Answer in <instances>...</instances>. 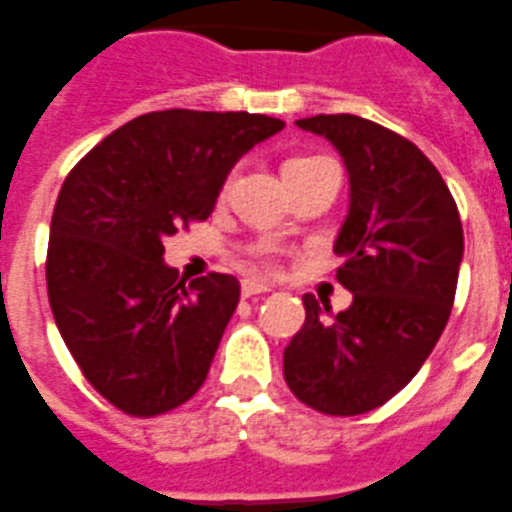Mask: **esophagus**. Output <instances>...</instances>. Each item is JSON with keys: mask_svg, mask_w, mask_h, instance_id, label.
I'll return each mask as SVG.
<instances>
[{"mask_svg": "<svg viewBox=\"0 0 512 512\" xmlns=\"http://www.w3.org/2000/svg\"><path fill=\"white\" fill-rule=\"evenodd\" d=\"M272 292L270 286H264L259 281H242V297H256V294Z\"/></svg>", "mask_w": 512, "mask_h": 512, "instance_id": "1", "label": "esophagus"}]
</instances>
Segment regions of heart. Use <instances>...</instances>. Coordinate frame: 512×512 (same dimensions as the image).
I'll use <instances>...</instances> for the list:
<instances>
[{"mask_svg":"<svg viewBox=\"0 0 512 512\" xmlns=\"http://www.w3.org/2000/svg\"><path fill=\"white\" fill-rule=\"evenodd\" d=\"M302 160H311V158H292V160H286V166H294V163H302ZM286 166H283V169H286ZM253 256L259 259V264H267V267H270V253H267V248H256Z\"/></svg>","mask_w":512,"mask_h":512,"instance_id":"obj_1","label":"heart"}]
</instances>
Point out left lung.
<instances>
[{"label": "left lung", "mask_w": 512, "mask_h": 512, "mask_svg": "<svg viewBox=\"0 0 512 512\" xmlns=\"http://www.w3.org/2000/svg\"><path fill=\"white\" fill-rule=\"evenodd\" d=\"M349 171V215L335 272L352 292L341 313L305 294V324L283 352L302 404L333 417L371 412L412 382L450 319L464 229L445 179L412 141L354 114L297 119Z\"/></svg>", "instance_id": "left-lung-1"}]
</instances>
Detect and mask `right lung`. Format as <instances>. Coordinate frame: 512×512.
<instances>
[{"label":"right lung","mask_w":512,"mask_h":512,"mask_svg":"<svg viewBox=\"0 0 512 512\" xmlns=\"http://www.w3.org/2000/svg\"><path fill=\"white\" fill-rule=\"evenodd\" d=\"M283 122L169 108L130 119L76 163L48 237V302L108 404L155 417L199 393L240 302L234 275L177 281L163 240L210 218L234 163Z\"/></svg>","instance_id":"1"}]
</instances>
